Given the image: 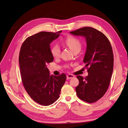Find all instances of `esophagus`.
<instances>
[{"mask_svg":"<svg viewBox=\"0 0 128 128\" xmlns=\"http://www.w3.org/2000/svg\"><path fill=\"white\" fill-rule=\"evenodd\" d=\"M66 76H67L68 79H71L73 78H74V76L73 74H68Z\"/></svg>","mask_w":128,"mask_h":128,"instance_id":"1","label":"esophagus"}]
</instances>
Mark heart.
<instances>
[{
  "label": "heart",
  "instance_id": "1",
  "mask_svg": "<svg viewBox=\"0 0 128 128\" xmlns=\"http://www.w3.org/2000/svg\"><path fill=\"white\" fill-rule=\"evenodd\" d=\"M64 43L73 52L78 49H80L81 48V44L79 40L72 36H68L65 39ZM60 49L56 44L54 45L51 48V53L53 57H58L60 55Z\"/></svg>",
  "mask_w": 128,
  "mask_h": 128
}]
</instances>
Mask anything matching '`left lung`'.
Here are the masks:
<instances>
[{"label":"left lung","instance_id":"8db88e82","mask_svg":"<svg viewBox=\"0 0 128 128\" xmlns=\"http://www.w3.org/2000/svg\"><path fill=\"white\" fill-rule=\"evenodd\" d=\"M70 34L86 38V48L84 58L88 76L76 78L79 84L76 88L78 97L89 103L97 102L108 89L112 77L114 56L109 40L100 31L92 27H84Z\"/></svg>","mask_w":128,"mask_h":128}]
</instances>
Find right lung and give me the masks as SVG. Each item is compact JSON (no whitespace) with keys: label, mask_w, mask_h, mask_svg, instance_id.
<instances>
[{"label":"right lung","mask_w":128,"mask_h":128,"mask_svg":"<svg viewBox=\"0 0 128 128\" xmlns=\"http://www.w3.org/2000/svg\"><path fill=\"white\" fill-rule=\"evenodd\" d=\"M56 33L40 32L23 42L19 55L20 76L28 95L38 104L50 105L60 97L66 79L64 73L50 76L47 65L54 60L50 44L60 36Z\"/></svg>","instance_id":"obj_1"}]
</instances>
